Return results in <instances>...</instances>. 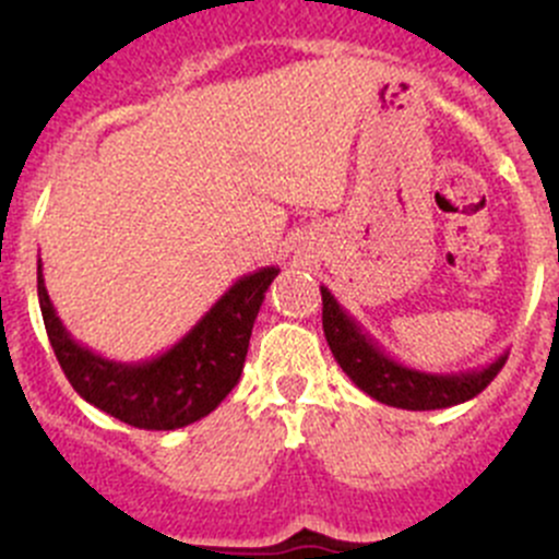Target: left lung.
Masks as SVG:
<instances>
[{
	"mask_svg": "<svg viewBox=\"0 0 559 559\" xmlns=\"http://www.w3.org/2000/svg\"><path fill=\"white\" fill-rule=\"evenodd\" d=\"M321 306H324L321 308L324 337L343 373L365 394L394 408L436 411L465 403L487 389L509 359V352H503L484 368L460 370V373H427V370L408 368L386 354L384 346L368 330H362V324L335 300L326 286H321Z\"/></svg>",
	"mask_w": 559,
	"mask_h": 559,
	"instance_id": "obj_1",
	"label": "left lung"
}]
</instances>
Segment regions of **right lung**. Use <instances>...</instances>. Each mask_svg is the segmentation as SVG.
<instances>
[{"mask_svg":"<svg viewBox=\"0 0 559 559\" xmlns=\"http://www.w3.org/2000/svg\"><path fill=\"white\" fill-rule=\"evenodd\" d=\"M278 273L262 267L238 278L175 346L143 362H116L78 343L56 316L43 264L37 297L56 359L86 403L140 430H178L216 411L238 384L253 321Z\"/></svg>","mask_w":559,"mask_h":559,"instance_id":"right-lung-1","label":"right lung"}]
</instances>
